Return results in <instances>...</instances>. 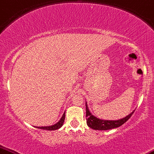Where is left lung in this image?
<instances>
[{"mask_svg": "<svg viewBox=\"0 0 154 154\" xmlns=\"http://www.w3.org/2000/svg\"><path fill=\"white\" fill-rule=\"evenodd\" d=\"M134 112H132L129 115L126 116V117L122 119L116 120V121H109V120H103L95 117L91 114L87 107V104L86 103V120L87 124L89 127L94 130H109L117 128L119 126H122L126 122H127L129 119V118L134 114Z\"/></svg>", "mask_w": 154, "mask_h": 154, "instance_id": "obj_1", "label": "left lung"}]
</instances>
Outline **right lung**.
I'll list each match as a JSON object with an SVG mask.
<instances>
[{
	"label": "right lung",
	"instance_id": "obj_1",
	"mask_svg": "<svg viewBox=\"0 0 154 154\" xmlns=\"http://www.w3.org/2000/svg\"><path fill=\"white\" fill-rule=\"evenodd\" d=\"M65 119V112L63 114V116H62V118L60 119V120L57 122V124H54V125H52V126H40V127H39V126H38V127H37V126H36V127L38 128V129L48 130V131H52V130L58 129H60V128L63 125Z\"/></svg>",
	"mask_w": 154,
	"mask_h": 154
}]
</instances>
